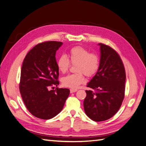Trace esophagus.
<instances>
[{"instance_id": "34e87169", "label": "esophagus", "mask_w": 146, "mask_h": 146, "mask_svg": "<svg viewBox=\"0 0 146 146\" xmlns=\"http://www.w3.org/2000/svg\"><path fill=\"white\" fill-rule=\"evenodd\" d=\"M78 90H76V89H70V93H74L76 92V91H77Z\"/></svg>"}]
</instances>
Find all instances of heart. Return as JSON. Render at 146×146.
<instances>
[{
	"label": "heart",
	"instance_id": "obj_1",
	"mask_svg": "<svg viewBox=\"0 0 146 146\" xmlns=\"http://www.w3.org/2000/svg\"><path fill=\"white\" fill-rule=\"evenodd\" d=\"M70 62L76 64V72L78 73L63 77L62 82L65 86L74 89L84 82V73L87 76H92L97 73L100 66L99 56L96 53H90L88 50L80 46L73 47L70 50L69 58L64 54L58 58L56 65L60 72L63 73L66 72Z\"/></svg>",
	"mask_w": 146,
	"mask_h": 146
}]
</instances>
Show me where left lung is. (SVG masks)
Masks as SVG:
<instances>
[{"instance_id": "8db88e82", "label": "left lung", "mask_w": 146, "mask_h": 146, "mask_svg": "<svg viewBox=\"0 0 146 146\" xmlns=\"http://www.w3.org/2000/svg\"><path fill=\"white\" fill-rule=\"evenodd\" d=\"M100 46V66L87 86L83 106L86 114L93 121L110 119L121 106L124 98L126 72L119 55L103 43Z\"/></svg>"}]
</instances>
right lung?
Listing matches in <instances>:
<instances>
[{
  "instance_id": "right-lung-1",
  "label": "right lung",
  "mask_w": 146,
  "mask_h": 146,
  "mask_svg": "<svg viewBox=\"0 0 146 146\" xmlns=\"http://www.w3.org/2000/svg\"><path fill=\"white\" fill-rule=\"evenodd\" d=\"M62 44L56 41L38 43L27 54L22 64L20 92L27 110L40 119L56 116L70 94L67 88L50 90L59 84L55 55Z\"/></svg>"
}]
</instances>
